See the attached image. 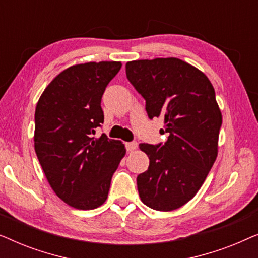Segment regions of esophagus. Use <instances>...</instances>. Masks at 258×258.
<instances>
[{"instance_id": "1", "label": "esophagus", "mask_w": 258, "mask_h": 258, "mask_svg": "<svg viewBox=\"0 0 258 258\" xmlns=\"http://www.w3.org/2000/svg\"><path fill=\"white\" fill-rule=\"evenodd\" d=\"M137 147H139V144H137V142H128V143L125 144V148H126V150H128V151L136 150Z\"/></svg>"}]
</instances>
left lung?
Instances as JSON below:
<instances>
[{"instance_id": "left-lung-1", "label": "left lung", "mask_w": 258, "mask_h": 258, "mask_svg": "<svg viewBox=\"0 0 258 258\" xmlns=\"http://www.w3.org/2000/svg\"><path fill=\"white\" fill-rule=\"evenodd\" d=\"M126 79L146 100L150 119L164 118L168 140L141 143L149 168L137 176L141 201L151 209H178L196 195L217 157L222 114L209 79L176 57L125 64Z\"/></svg>"}]
</instances>
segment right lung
Returning a JSON list of instances; mask_svg holds the SVG:
<instances>
[{"mask_svg": "<svg viewBox=\"0 0 258 258\" xmlns=\"http://www.w3.org/2000/svg\"><path fill=\"white\" fill-rule=\"evenodd\" d=\"M121 62H88L59 73L35 110L34 146L45 177L68 206L91 210L105 202L111 177L125 155L121 141L104 134L101 100Z\"/></svg>", "mask_w": 258, "mask_h": 258, "instance_id": "add662e5", "label": "right lung"}]
</instances>
